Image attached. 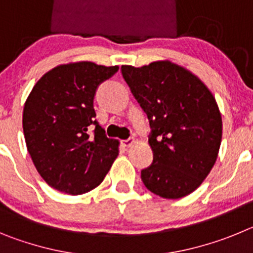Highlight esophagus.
<instances>
[{
    "mask_svg": "<svg viewBox=\"0 0 253 253\" xmlns=\"http://www.w3.org/2000/svg\"><path fill=\"white\" fill-rule=\"evenodd\" d=\"M135 144V139L134 138H128V139L123 140V146L124 147H131Z\"/></svg>",
    "mask_w": 253,
    "mask_h": 253,
    "instance_id": "esophagus-1",
    "label": "esophagus"
}]
</instances>
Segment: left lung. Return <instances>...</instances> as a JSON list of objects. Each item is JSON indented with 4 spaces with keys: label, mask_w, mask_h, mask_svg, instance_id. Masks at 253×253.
<instances>
[{
    "label": "left lung",
    "mask_w": 253,
    "mask_h": 253,
    "mask_svg": "<svg viewBox=\"0 0 253 253\" xmlns=\"http://www.w3.org/2000/svg\"><path fill=\"white\" fill-rule=\"evenodd\" d=\"M122 73L152 126L153 163L144 186L163 199L194 193L213 169L222 142V115L211 91L171 60L122 66Z\"/></svg>",
    "instance_id": "8db88e82"
}]
</instances>
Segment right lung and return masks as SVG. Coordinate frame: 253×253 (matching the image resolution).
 Listing matches in <instances>:
<instances>
[{
  "label": "right lung",
  "instance_id": "obj_1",
  "mask_svg": "<svg viewBox=\"0 0 253 253\" xmlns=\"http://www.w3.org/2000/svg\"><path fill=\"white\" fill-rule=\"evenodd\" d=\"M118 69L93 62L60 64L42 76L29 93L22 113L26 147L53 189L69 195L88 193L118 157L119 140L105 135L93 109L97 86Z\"/></svg>",
  "mask_w": 253,
  "mask_h": 253
}]
</instances>
